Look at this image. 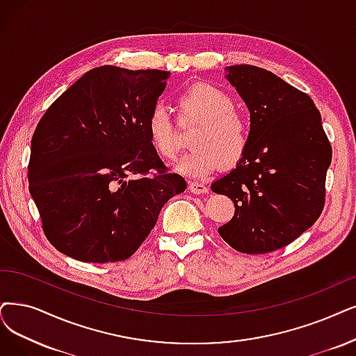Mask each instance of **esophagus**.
Instances as JSON below:
<instances>
[{
  "label": "esophagus",
  "mask_w": 356,
  "mask_h": 356,
  "mask_svg": "<svg viewBox=\"0 0 356 356\" xmlns=\"http://www.w3.org/2000/svg\"><path fill=\"white\" fill-rule=\"evenodd\" d=\"M188 190L193 194H206L209 191V188L204 186V184L198 182V181H191L190 186H188Z\"/></svg>",
  "instance_id": "1"
}]
</instances>
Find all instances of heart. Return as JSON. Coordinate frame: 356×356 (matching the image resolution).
I'll list each match as a JSON object with an SVG mask.
<instances>
[{"mask_svg":"<svg viewBox=\"0 0 356 356\" xmlns=\"http://www.w3.org/2000/svg\"><path fill=\"white\" fill-rule=\"evenodd\" d=\"M181 120L198 124L191 134V150L175 162L178 174L206 178L222 168H234L251 143L250 120L235 109V101L225 90L207 83H197L178 95ZM147 133L153 149L163 159H174L179 146V133L168 109L156 104L147 117Z\"/></svg>","mask_w":356,"mask_h":356,"instance_id":"1","label":"heart"}]
</instances>
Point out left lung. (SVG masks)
<instances>
[{"mask_svg":"<svg viewBox=\"0 0 356 356\" xmlns=\"http://www.w3.org/2000/svg\"><path fill=\"white\" fill-rule=\"evenodd\" d=\"M226 71L250 109L251 143L236 168L211 184L213 193L235 206L234 218L218 232L239 252H272L320 218L332 146L307 93L260 67Z\"/></svg>","mask_w":356,"mask_h":356,"instance_id":"obj_1","label":"left lung"}]
</instances>
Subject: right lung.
<instances>
[{"mask_svg": "<svg viewBox=\"0 0 356 356\" xmlns=\"http://www.w3.org/2000/svg\"><path fill=\"white\" fill-rule=\"evenodd\" d=\"M169 71L96 67L47 109L27 166L49 243L71 259H130L163 204L186 191L150 143L147 117Z\"/></svg>", "mask_w": 356, "mask_h": 356, "instance_id": "1", "label": "right lung"}]
</instances>
